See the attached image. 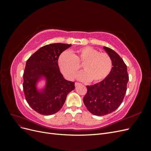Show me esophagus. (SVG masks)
Masks as SVG:
<instances>
[{"mask_svg":"<svg viewBox=\"0 0 151 151\" xmlns=\"http://www.w3.org/2000/svg\"><path fill=\"white\" fill-rule=\"evenodd\" d=\"M80 84H81L80 83H75V86H76V87H77V86H79V85H80Z\"/></svg>","mask_w":151,"mask_h":151,"instance_id":"obj_1","label":"esophagus"}]
</instances>
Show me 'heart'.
Segmentation results:
<instances>
[{
    "mask_svg": "<svg viewBox=\"0 0 151 151\" xmlns=\"http://www.w3.org/2000/svg\"><path fill=\"white\" fill-rule=\"evenodd\" d=\"M58 64L62 74L68 80L74 79L83 64L84 70L78 76L81 81L99 83L110 74L112 60L106 53L99 52L90 47H84L70 53L64 52L58 58Z\"/></svg>",
    "mask_w": 151,
    "mask_h": 151,
    "instance_id": "heart-1",
    "label": "heart"
}]
</instances>
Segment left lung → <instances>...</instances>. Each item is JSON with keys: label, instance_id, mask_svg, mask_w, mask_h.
I'll return each mask as SVG.
<instances>
[{"label": "left lung", "instance_id": "obj_1", "mask_svg": "<svg viewBox=\"0 0 151 151\" xmlns=\"http://www.w3.org/2000/svg\"><path fill=\"white\" fill-rule=\"evenodd\" d=\"M103 49L112 60L110 74L100 83L87 86L88 91L83 98L87 109L96 116L116 110L125 97L129 81L127 65L119 55L108 47H103Z\"/></svg>", "mask_w": 151, "mask_h": 151}]
</instances>
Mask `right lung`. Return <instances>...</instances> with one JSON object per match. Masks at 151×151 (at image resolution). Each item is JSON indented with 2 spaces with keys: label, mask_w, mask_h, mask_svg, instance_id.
Listing matches in <instances>:
<instances>
[{
  "label": "right lung",
  "mask_w": 151,
  "mask_h": 151,
  "mask_svg": "<svg viewBox=\"0 0 151 151\" xmlns=\"http://www.w3.org/2000/svg\"><path fill=\"white\" fill-rule=\"evenodd\" d=\"M71 47L52 43L38 49L26 62L23 74V89L29 106L41 115H51L64 104L67 94L75 89L74 82L63 78L58 59ZM43 82V85L39 84Z\"/></svg>",
  "instance_id": "right-lung-1"
}]
</instances>
